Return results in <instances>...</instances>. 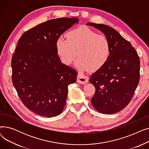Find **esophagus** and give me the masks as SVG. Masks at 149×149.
<instances>
[{
  "label": "esophagus",
  "mask_w": 149,
  "mask_h": 149,
  "mask_svg": "<svg viewBox=\"0 0 149 149\" xmlns=\"http://www.w3.org/2000/svg\"><path fill=\"white\" fill-rule=\"evenodd\" d=\"M89 81V78L88 76L84 75L83 74H79L77 76V82L82 84H85L88 83Z\"/></svg>",
  "instance_id": "esophagus-1"
}]
</instances>
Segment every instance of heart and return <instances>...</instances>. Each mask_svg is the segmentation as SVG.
Listing matches in <instances>:
<instances>
[{
    "label": "heart",
    "instance_id": "heart-1",
    "mask_svg": "<svg viewBox=\"0 0 149 149\" xmlns=\"http://www.w3.org/2000/svg\"><path fill=\"white\" fill-rule=\"evenodd\" d=\"M56 50L61 62L70 65L76 57L75 66L80 70L96 71L107 61L111 54V44L106 36L98 34L88 26L69 31L66 38L60 37Z\"/></svg>",
    "mask_w": 149,
    "mask_h": 149
}]
</instances>
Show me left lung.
Segmentation results:
<instances>
[{"mask_svg": "<svg viewBox=\"0 0 149 149\" xmlns=\"http://www.w3.org/2000/svg\"><path fill=\"white\" fill-rule=\"evenodd\" d=\"M90 25L102 31L111 44L106 63L93 73L89 80L95 88L91 99L98 112L112 114L126 107L134 96L140 79V61L135 49L112 27L94 23Z\"/></svg>", "mask_w": 149, "mask_h": 149, "instance_id": "8db88e82", "label": "left lung"}]
</instances>
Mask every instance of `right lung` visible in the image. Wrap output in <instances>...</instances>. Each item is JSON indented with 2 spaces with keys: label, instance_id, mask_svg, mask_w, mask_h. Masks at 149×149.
Returning <instances> with one entry per match:
<instances>
[{
  "label": "right lung",
  "instance_id": "1",
  "mask_svg": "<svg viewBox=\"0 0 149 149\" xmlns=\"http://www.w3.org/2000/svg\"><path fill=\"white\" fill-rule=\"evenodd\" d=\"M79 21L77 17L48 20L26 31L18 42L11 60L13 84L23 104L37 115H60L68 86L77 81L76 70L61 62L56 42Z\"/></svg>",
  "mask_w": 149,
  "mask_h": 149
}]
</instances>
